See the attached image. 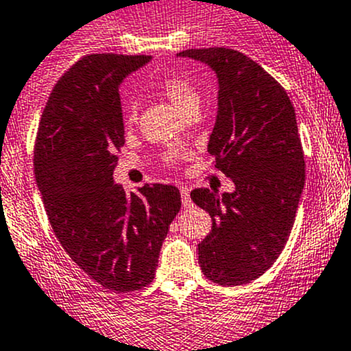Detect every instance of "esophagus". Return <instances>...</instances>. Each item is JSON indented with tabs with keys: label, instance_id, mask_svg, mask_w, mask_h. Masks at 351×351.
<instances>
[{
	"label": "esophagus",
	"instance_id": "esophagus-1",
	"mask_svg": "<svg viewBox=\"0 0 351 351\" xmlns=\"http://www.w3.org/2000/svg\"><path fill=\"white\" fill-rule=\"evenodd\" d=\"M180 193H182V204H183V207H185V208L193 207V202H192V198H190L189 190L182 189V190H180Z\"/></svg>",
	"mask_w": 351,
	"mask_h": 351
}]
</instances>
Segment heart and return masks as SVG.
I'll return each instance as SVG.
<instances>
[{
    "instance_id": "1",
    "label": "heart",
    "mask_w": 351,
    "mask_h": 351,
    "mask_svg": "<svg viewBox=\"0 0 351 351\" xmlns=\"http://www.w3.org/2000/svg\"><path fill=\"white\" fill-rule=\"evenodd\" d=\"M156 90L168 98L183 115H189L190 112H195L200 105V91L192 81L183 74H165V76L158 77L156 81ZM123 123L125 127H132L137 120V101L127 100L123 104ZM168 162L175 161V154H166Z\"/></svg>"
}]
</instances>
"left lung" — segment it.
<instances>
[{
  "mask_svg": "<svg viewBox=\"0 0 351 351\" xmlns=\"http://www.w3.org/2000/svg\"><path fill=\"white\" fill-rule=\"evenodd\" d=\"M176 56L204 62L217 76L207 149L236 186L222 197L208 189L190 193L212 217V231L198 243V263L215 284H250L284 250L306 183L295 110L284 88L241 52L208 47Z\"/></svg>",
  "mask_w": 351,
  "mask_h": 351,
  "instance_id": "1",
  "label": "left lung"
}]
</instances>
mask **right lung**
Here are the masks:
<instances>
[{
  "label": "right lung",
  "mask_w": 351,
  "mask_h": 351,
  "mask_svg": "<svg viewBox=\"0 0 351 351\" xmlns=\"http://www.w3.org/2000/svg\"><path fill=\"white\" fill-rule=\"evenodd\" d=\"M151 56L90 54L58 81L40 117L34 165L49 222L71 260L117 292L153 282L169 224L182 207L176 186L127 193L113 183L123 146L119 86Z\"/></svg>",
  "instance_id": "obj_1"
}]
</instances>
